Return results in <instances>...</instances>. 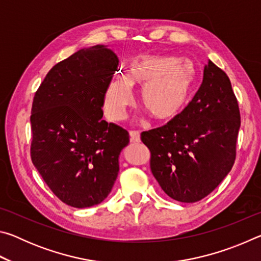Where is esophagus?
I'll return each instance as SVG.
<instances>
[{"label":"esophagus","mask_w":261,"mask_h":261,"mask_svg":"<svg viewBox=\"0 0 261 261\" xmlns=\"http://www.w3.org/2000/svg\"><path fill=\"white\" fill-rule=\"evenodd\" d=\"M130 140L131 143H139L140 141V134L138 131H130Z\"/></svg>","instance_id":"34e87169"}]
</instances>
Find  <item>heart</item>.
Returning a JSON list of instances; mask_svg holds the SVG:
<instances>
[{"mask_svg": "<svg viewBox=\"0 0 261 261\" xmlns=\"http://www.w3.org/2000/svg\"><path fill=\"white\" fill-rule=\"evenodd\" d=\"M194 81V68L189 60L143 55L131 62L124 77H114L105 95L106 110L121 120L132 102V87H141L143 108L159 122L175 120L188 103Z\"/></svg>", "mask_w": 261, "mask_h": 261, "instance_id": "1", "label": "heart"}]
</instances>
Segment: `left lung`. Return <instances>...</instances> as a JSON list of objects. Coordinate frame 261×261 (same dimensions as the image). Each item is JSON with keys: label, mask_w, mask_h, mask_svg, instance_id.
Masks as SVG:
<instances>
[{"label": "left lung", "mask_w": 261, "mask_h": 261, "mask_svg": "<svg viewBox=\"0 0 261 261\" xmlns=\"http://www.w3.org/2000/svg\"><path fill=\"white\" fill-rule=\"evenodd\" d=\"M241 126L238 102L227 73L208 61L202 83L177 117L141 134L151 170L161 189L180 202H196L231 170Z\"/></svg>", "instance_id": "8db88e82"}]
</instances>
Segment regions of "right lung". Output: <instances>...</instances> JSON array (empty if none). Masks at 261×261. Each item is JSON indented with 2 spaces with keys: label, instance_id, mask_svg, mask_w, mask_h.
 Returning a JSON list of instances; mask_svg holds the SVG:
<instances>
[{
  "label": "right lung",
  "instance_id": "1",
  "mask_svg": "<svg viewBox=\"0 0 261 261\" xmlns=\"http://www.w3.org/2000/svg\"><path fill=\"white\" fill-rule=\"evenodd\" d=\"M117 65L106 46L85 48L54 65L35 92L31 159L53 193L76 208L107 198L129 144V132L102 120Z\"/></svg>",
  "mask_w": 261,
  "mask_h": 261
}]
</instances>
